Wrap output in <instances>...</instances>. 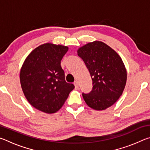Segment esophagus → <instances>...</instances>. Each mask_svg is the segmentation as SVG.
<instances>
[{
    "label": "esophagus",
    "instance_id": "esophagus-1",
    "mask_svg": "<svg viewBox=\"0 0 150 150\" xmlns=\"http://www.w3.org/2000/svg\"><path fill=\"white\" fill-rule=\"evenodd\" d=\"M74 85H75V88L76 90H77L79 88V83L77 81H75L74 82Z\"/></svg>",
    "mask_w": 150,
    "mask_h": 150
}]
</instances>
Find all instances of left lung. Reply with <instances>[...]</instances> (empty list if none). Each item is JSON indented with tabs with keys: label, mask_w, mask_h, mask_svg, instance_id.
<instances>
[{
	"label": "left lung",
	"mask_w": 150,
	"mask_h": 150,
	"mask_svg": "<svg viewBox=\"0 0 150 150\" xmlns=\"http://www.w3.org/2000/svg\"><path fill=\"white\" fill-rule=\"evenodd\" d=\"M93 81V89L83 93L85 103L96 110H105L118 100L125 88L127 71L117 53L104 42L88 43L77 50Z\"/></svg>",
	"instance_id": "obj_1"
}]
</instances>
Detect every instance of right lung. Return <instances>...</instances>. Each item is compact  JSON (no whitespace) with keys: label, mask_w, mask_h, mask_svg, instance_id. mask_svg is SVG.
I'll return each mask as SVG.
<instances>
[{"label":"right lung","mask_w":150,"mask_h":150,"mask_svg":"<svg viewBox=\"0 0 150 150\" xmlns=\"http://www.w3.org/2000/svg\"><path fill=\"white\" fill-rule=\"evenodd\" d=\"M67 46L46 43L32 51L24 62L20 80L25 97L32 106L45 113L56 112L75 86L65 80L61 61Z\"/></svg>","instance_id":"right-lung-1"}]
</instances>
